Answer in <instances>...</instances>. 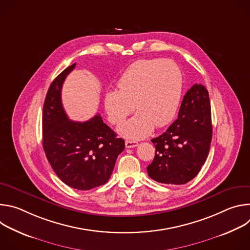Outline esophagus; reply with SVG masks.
<instances>
[{"label": "esophagus", "mask_w": 250, "mask_h": 250, "mask_svg": "<svg viewBox=\"0 0 250 250\" xmlns=\"http://www.w3.org/2000/svg\"><path fill=\"white\" fill-rule=\"evenodd\" d=\"M138 146V142L134 140H125V147L126 148H132Z\"/></svg>", "instance_id": "obj_1"}]
</instances>
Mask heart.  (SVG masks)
Here are the masks:
<instances>
[{"label":"heart","mask_w":250,"mask_h":250,"mask_svg":"<svg viewBox=\"0 0 250 250\" xmlns=\"http://www.w3.org/2000/svg\"><path fill=\"white\" fill-rule=\"evenodd\" d=\"M182 88V72L175 61L137 60L121 76L118 91L105 95L104 110L110 122L119 125L135 106L138 113L122 125L119 131L127 137H144L154 125L162 127L173 120L180 104Z\"/></svg>","instance_id":"heart-1"}]
</instances>
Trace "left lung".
<instances>
[{
  "label": "left lung",
  "instance_id": "left-lung-1",
  "mask_svg": "<svg viewBox=\"0 0 250 250\" xmlns=\"http://www.w3.org/2000/svg\"><path fill=\"white\" fill-rule=\"evenodd\" d=\"M212 135L208 92L193 85L181 103L178 119L161 135L151 139L155 156L147 166L151 179L182 185L191 181L204 165Z\"/></svg>",
  "mask_w": 250,
  "mask_h": 250
}]
</instances>
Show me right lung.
Returning <instances> with one entry per match:
<instances>
[{
  "mask_svg": "<svg viewBox=\"0 0 250 250\" xmlns=\"http://www.w3.org/2000/svg\"><path fill=\"white\" fill-rule=\"evenodd\" d=\"M67 67L51 83L43 104L42 146L59 179L71 188L91 190L105 184L113 173L125 140L106 125L100 115L80 123L70 121L63 109L61 90Z\"/></svg>",
  "mask_w": 250,
  "mask_h": 250,
  "instance_id": "obj_1",
  "label": "right lung"
}]
</instances>
